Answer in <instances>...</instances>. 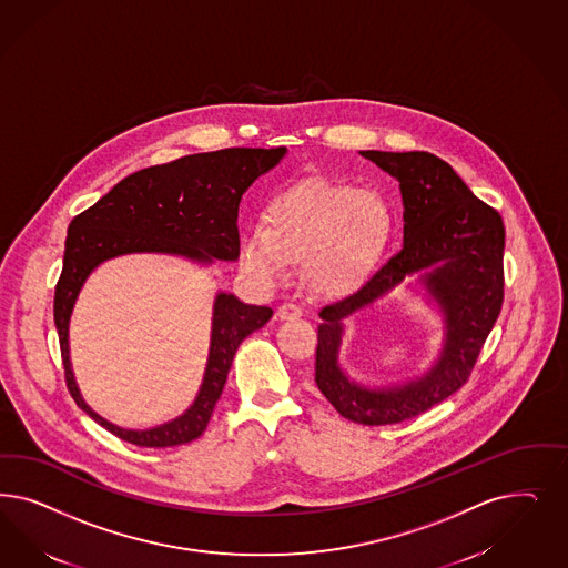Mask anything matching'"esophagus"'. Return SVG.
Segmentation results:
<instances>
[{
    "label": "esophagus",
    "mask_w": 568,
    "mask_h": 568,
    "mask_svg": "<svg viewBox=\"0 0 568 568\" xmlns=\"http://www.w3.org/2000/svg\"><path fill=\"white\" fill-rule=\"evenodd\" d=\"M301 315H303V310L298 305H294V303H282L277 307V317L284 320V322H293V320H298Z\"/></svg>",
    "instance_id": "esophagus-1"
}]
</instances>
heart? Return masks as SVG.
<instances>
[{
	"instance_id": "b5f03b06",
	"label": "heart",
	"mask_w": 568,
	"mask_h": 568,
	"mask_svg": "<svg viewBox=\"0 0 568 568\" xmlns=\"http://www.w3.org/2000/svg\"><path fill=\"white\" fill-rule=\"evenodd\" d=\"M270 227L240 239V265L265 286L282 284L293 261H307L317 293H353L374 272L390 234L385 201L343 183H303L267 209Z\"/></svg>"
}]
</instances>
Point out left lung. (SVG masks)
<instances>
[{
	"label": "left lung",
	"mask_w": 568,
	"mask_h": 568,
	"mask_svg": "<svg viewBox=\"0 0 568 568\" xmlns=\"http://www.w3.org/2000/svg\"><path fill=\"white\" fill-rule=\"evenodd\" d=\"M359 154L399 182L403 248L357 293L320 312L315 383L343 418L383 426L409 420L466 385L501 312L506 232L499 213L478 201L439 156L381 150ZM405 281L440 310V355L422 377L402 386H362L337 362L342 320Z\"/></svg>",
	"instance_id": "1"
}]
</instances>
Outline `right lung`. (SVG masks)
I'll return each mask as SVG.
<instances>
[{"label":"right lung","instance_id":"add662e5","mask_svg":"<svg viewBox=\"0 0 568 568\" xmlns=\"http://www.w3.org/2000/svg\"><path fill=\"white\" fill-rule=\"evenodd\" d=\"M284 154V146L225 148L148 166L121 180L106 196L71 221L54 294L64 376L74 403L114 437L138 447H173L199 439L220 402L236 348L248 334L263 328L274 312L246 305L236 294L217 293L209 357L194 402L173 420L133 430L95 414L74 381L69 326L85 280L100 263L133 253L183 256L201 265H211L215 258L236 261L242 194L258 175L274 169Z\"/></svg>","mask_w":568,"mask_h":568}]
</instances>
